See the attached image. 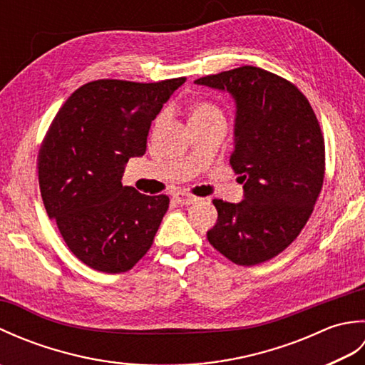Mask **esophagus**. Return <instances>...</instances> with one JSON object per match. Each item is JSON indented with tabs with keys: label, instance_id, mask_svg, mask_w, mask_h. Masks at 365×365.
<instances>
[{
	"label": "esophagus",
	"instance_id": "1",
	"mask_svg": "<svg viewBox=\"0 0 365 365\" xmlns=\"http://www.w3.org/2000/svg\"><path fill=\"white\" fill-rule=\"evenodd\" d=\"M174 199L177 204H182V205H190L192 202H196L197 197L190 195V192H185V191H180V192H175L174 195Z\"/></svg>",
	"mask_w": 365,
	"mask_h": 365
}]
</instances>
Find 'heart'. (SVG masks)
Wrapping results in <instances>:
<instances>
[{"instance_id":"heart-1","label":"heart","mask_w":365,"mask_h":365,"mask_svg":"<svg viewBox=\"0 0 365 365\" xmlns=\"http://www.w3.org/2000/svg\"><path fill=\"white\" fill-rule=\"evenodd\" d=\"M190 118L191 123H199L213 119H224V114L218 106L210 102V100L197 98L192 100L190 105Z\"/></svg>"}]
</instances>
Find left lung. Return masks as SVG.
Instances as JSON below:
<instances>
[{
	"instance_id": "obj_1",
	"label": "left lung",
	"mask_w": 365,
	"mask_h": 365,
	"mask_svg": "<svg viewBox=\"0 0 365 365\" xmlns=\"http://www.w3.org/2000/svg\"><path fill=\"white\" fill-rule=\"evenodd\" d=\"M195 83L235 98L230 166L245 182L242 202L213 199L218 221L207 238L237 265H259L290 246L314 212L324 178L319 119L293 83L259 67L243 66Z\"/></svg>"
}]
</instances>
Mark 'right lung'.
<instances>
[{"mask_svg": "<svg viewBox=\"0 0 365 365\" xmlns=\"http://www.w3.org/2000/svg\"><path fill=\"white\" fill-rule=\"evenodd\" d=\"M185 80L91 81L46 131L37 160L45 210L88 267L125 273L150 250L169 197L123 187V166L145 153L152 120Z\"/></svg>", "mask_w": 365, "mask_h": 365, "instance_id": "obj_1", "label": "right lung"}]
</instances>
